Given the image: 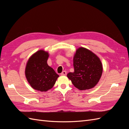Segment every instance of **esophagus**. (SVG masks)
I'll use <instances>...</instances> for the list:
<instances>
[{
    "label": "esophagus",
    "mask_w": 129,
    "mask_h": 129,
    "mask_svg": "<svg viewBox=\"0 0 129 129\" xmlns=\"http://www.w3.org/2000/svg\"><path fill=\"white\" fill-rule=\"evenodd\" d=\"M67 75V72H66V71H63L61 73V75H62V76H65Z\"/></svg>",
    "instance_id": "obj_1"
}]
</instances>
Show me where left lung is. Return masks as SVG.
<instances>
[{
    "mask_svg": "<svg viewBox=\"0 0 129 129\" xmlns=\"http://www.w3.org/2000/svg\"><path fill=\"white\" fill-rule=\"evenodd\" d=\"M74 72L67 77L76 88L81 90L96 86L102 76L103 66L100 58L91 50L79 47L73 57Z\"/></svg>",
    "mask_w": 129,
    "mask_h": 129,
    "instance_id": "left-lung-1",
    "label": "left lung"
}]
</instances>
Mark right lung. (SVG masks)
<instances>
[{"mask_svg": "<svg viewBox=\"0 0 129 129\" xmlns=\"http://www.w3.org/2000/svg\"><path fill=\"white\" fill-rule=\"evenodd\" d=\"M49 54L43 49L38 50L30 56L25 67V76L32 88L46 92L52 89L59 75L49 67L47 60Z\"/></svg>", "mask_w": 129, "mask_h": 129, "instance_id": "add662e5", "label": "right lung"}]
</instances>
